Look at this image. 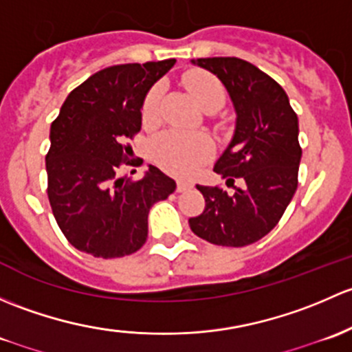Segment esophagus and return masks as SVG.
I'll use <instances>...</instances> for the list:
<instances>
[{
  "label": "esophagus",
  "instance_id": "obj_1",
  "mask_svg": "<svg viewBox=\"0 0 352 352\" xmlns=\"http://www.w3.org/2000/svg\"><path fill=\"white\" fill-rule=\"evenodd\" d=\"M191 188H193V183H191V181H183V179H179V181H177V184H176V190L179 191V193H183V191L191 190Z\"/></svg>",
  "mask_w": 352,
  "mask_h": 352
}]
</instances>
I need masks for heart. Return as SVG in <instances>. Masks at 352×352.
<instances>
[{
    "label": "heart",
    "instance_id": "1",
    "mask_svg": "<svg viewBox=\"0 0 352 352\" xmlns=\"http://www.w3.org/2000/svg\"><path fill=\"white\" fill-rule=\"evenodd\" d=\"M184 85L201 108L213 103H219L222 107L226 91H223L219 79L213 78L212 74L200 71L190 72L184 78ZM161 91V85H155L147 93L142 104L144 122L154 120L155 113H157ZM212 142H210L208 137L201 135V133H166V135L159 137L154 144L155 162L162 166L166 171L177 176L191 175L198 164L205 162L212 155Z\"/></svg>",
    "mask_w": 352,
    "mask_h": 352
}]
</instances>
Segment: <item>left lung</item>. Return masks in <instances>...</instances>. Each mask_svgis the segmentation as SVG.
<instances>
[{"label":"left lung","instance_id":"1","mask_svg":"<svg viewBox=\"0 0 352 352\" xmlns=\"http://www.w3.org/2000/svg\"><path fill=\"white\" fill-rule=\"evenodd\" d=\"M191 64L215 74L234 104V135L213 171L227 184L241 179V186L229 195L197 184L205 210L190 227L215 245L244 248L276 227L298 186V117L285 89L248 60L206 57Z\"/></svg>","mask_w":352,"mask_h":352}]
</instances>
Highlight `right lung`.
Returning <instances> with one entry per match:
<instances>
[{
	"instance_id": "right-lung-1",
	"label": "right lung",
	"mask_w": 352,
	"mask_h": 352,
	"mask_svg": "<svg viewBox=\"0 0 352 352\" xmlns=\"http://www.w3.org/2000/svg\"><path fill=\"white\" fill-rule=\"evenodd\" d=\"M175 64L101 69L69 93L50 125L47 195L57 226L78 251L103 259L137 252L147 241L151 206L176 190L155 166L139 181L117 176L132 155L125 140L142 126L147 93Z\"/></svg>"
}]
</instances>
